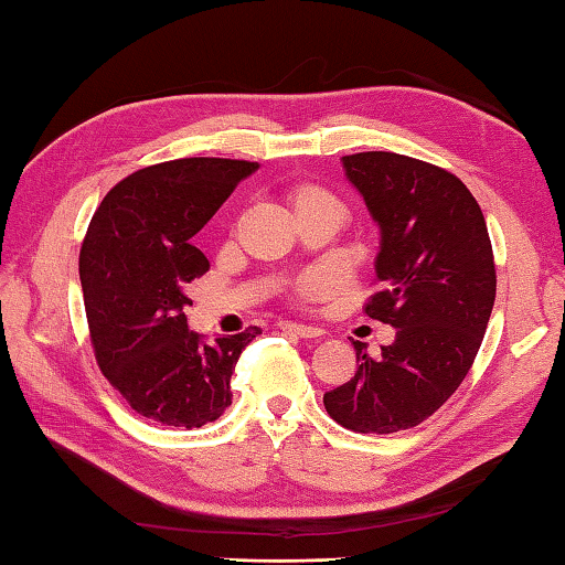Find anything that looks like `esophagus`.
Segmentation results:
<instances>
[{"label": "esophagus", "mask_w": 565, "mask_h": 565, "mask_svg": "<svg viewBox=\"0 0 565 565\" xmlns=\"http://www.w3.org/2000/svg\"><path fill=\"white\" fill-rule=\"evenodd\" d=\"M281 330L294 332V334H298V338H322V334H326L316 326H301V322H291V320H284Z\"/></svg>", "instance_id": "1"}]
</instances>
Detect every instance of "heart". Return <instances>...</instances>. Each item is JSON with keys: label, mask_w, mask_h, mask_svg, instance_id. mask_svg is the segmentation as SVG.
Masks as SVG:
<instances>
[{"label": "heart", "mask_w": 565, "mask_h": 565, "mask_svg": "<svg viewBox=\"0 0 565 565\" xmlns=\"http://www.w3.org/2000/svg\"><path fill=\"white\" fill-rule=\"evenodd\" d=\"M316 201H338V199L330 196L328 191H322V189H303V191H298L296 206H301V203H316ZM326 289H328V276H322V274H308V276H303L301 284H298V291H301V296H306V298L320 296Z\"/></svg>", "instance_id": "obj_1"}]
</instances>
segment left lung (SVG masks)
Instances as JSON below:
<instances>
[{
  "mask_svg": "<svg viewBox=\"0 0 565 565\" xmlns=\"http://www.w3.org/2000/svg\"><path fill=\"white\" fill-rule=\"evenodd\" d=\"M342 164L381 231L379 291L364 310L395 340L376 359L354 342V376L322 403L347 429L391 435L437 413L471 369L495 303L493 247L478 201L441 167L398 152Z\"/></svg>",
  "mask_w": 565,
  "mask_h": 565,
  "instance_id": "obj_1",
  "label": "left lung"
}]
</instances>
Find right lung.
<instances>
[{"label": "right lung", "instance_id": "1", "mask_svg": "<svg viewBox=\"0 0 565 565\" xmlns=\"http://www.w3.org/2000/svg\"><path fill=\"white\" fill-rule=\"evenodd\" d=\"M257 162L182 158L128 174L104 196L79 249L102 374L142 417L194 429L233 403L231 376L259 328L206 342L189 330V284L209 271L196 233Z\"/></svg>", "mask_w": 565, "mask_h": 565}]
</instances>
